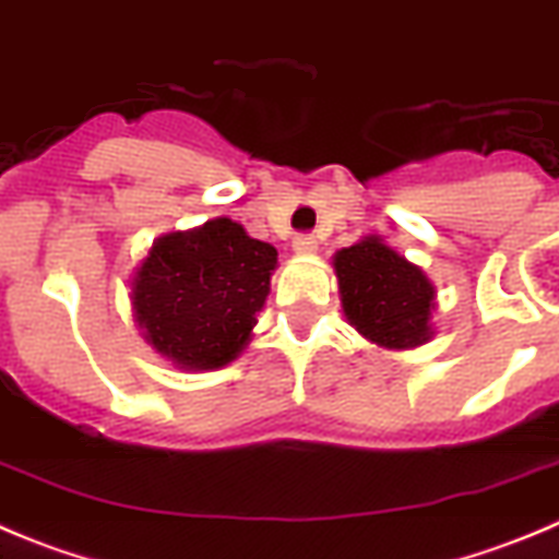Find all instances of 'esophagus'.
I'll return each instance as SVG.
<instances>
[{
  "instance_id": "obj_1",
  "label": "esophagus",
  "mask_w": 559,
  "mask_h": 559,
  "mask_svg": "<svg viewBox=\"0 0 559 559\" xmlns=\"http://www.w3.org/2000/svg\"><path fill=\"white\" fill-rule=\"evenodd\" d=\"M292 250H295L298 255H311L317 250V239L309 234L295 236V239H292Z\"/></svg>"
}]
</instances>
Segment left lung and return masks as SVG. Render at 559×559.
Instances as JSON below:
<instances>
[{
	"mask_svg": "<svg viewBox=\"0 0 559 559\" xmlns=\"http://www.w3.org/2000/svg\"><path fill=\"white\" fill-rule=\"evenodd\" d=\"M345 320L381 350H412L435 340L437 286L379 234L331 255Z\"/></svg>",
	"mask_w": 559,
	"mask_h": 559,
	"instance_id": "obj_1",
	"label": "left lung"
}]
</instances>
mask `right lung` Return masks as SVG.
Listing matches in <instances>:
<instances>
[{
    "label": "right lung",
    "instance_id": "1",
    "mask_svg": "<svg viewBox=\"0 0 559 559\" xmlns=\"http://www.w3.org/2000/svg\"><path fill=\"white\" fill-rule=\"evenodd\" d=\"M278 250L228 217L169 230L130 275L133 323L178 370H219L253 340Z\"/></svg>",
    "mask_w": 559,
    "mask_h": 559
}]
</instances>
